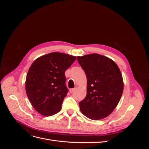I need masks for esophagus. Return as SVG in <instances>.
I'll use <instances>...</instances> for the list:
<instances>
[{"mask_svg":"<svg viewBox=\"0 0 149 149\" xmlns=\"http://www.w3.org/2000/svg\"><path fill=\"white\" fill-rule=\"evenodd\" d=\"M75 88H72V89H70V92L71 93H73L74 91H75Z\"/></svg>","mask_w":149,"mask_h":149,"instance_id":"34e87169","label":"esophagus"}]
</instances>
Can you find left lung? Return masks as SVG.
<instances>
[{"instance_id": "1", "label": "left lung", "mask_w": 149, "mask_h": 149, "mask_svg": "<svg viewBox=\"0 0 149 149\" xmlns=\"http://www.w3.org/2000/svg\"><path fill=\"white\" fill-rule=\"evenodd\" d=\"M87 78V94L79 105L92 120L111 114L118 106L124 89L123 76L116 63L97 53L77 57Z\"/></svg>"}]
</instances>
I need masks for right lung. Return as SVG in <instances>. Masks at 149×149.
<instances>
[{"mask_svg":"<svg viewBox=\"0 0 149 149\" xmlns=\"http://www.w3.org/2000/svg\"><path fill=\"white\" fill-rule=\"evenodd\" d=\"M76 56L53 52L37 58L26 74L25 90L34 109L45 116L56 114L68 90L65 86V71Z\"/></svg>","mask_w":149,"mask_h":149,"instance_id":"right-lung-1","label":"right lung"}]
</instances>
